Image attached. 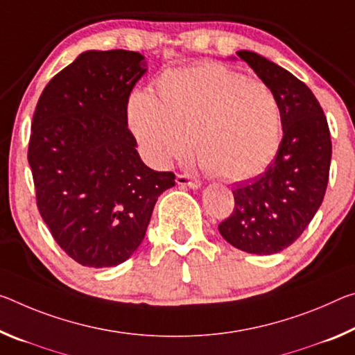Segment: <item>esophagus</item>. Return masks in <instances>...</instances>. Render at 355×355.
I'll return each instance as SVG.
<instances>
[{
	"mask_svg": "<svg viewBox=\"0 0 355 355\" xmlns=\"http://www.w3.org/2000/svg\"><path fill=\"white\" fill-rule=\"evenodd\" d=\"M177 183L180 184V187L189 188V189H199L202 187V183L199 182V180L191 178L188 175H177Z\"/></svg>",
	"mask_w": 355,
	"mask_h": 355,
	"instance_id": "1",
	"label": "esophagus"
}]
</instances>
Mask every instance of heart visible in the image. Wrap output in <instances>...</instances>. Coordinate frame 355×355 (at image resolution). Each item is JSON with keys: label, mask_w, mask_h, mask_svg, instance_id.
Wrapping results in <instances>:
<instances>
[{"label": "heart", "mask_w": 355, "mask_h": 355, "mask_svg": "<svg viewBox=\"0 0 355 355\" xmlns=\"http://www.w3.org/2000/svg\"><path fill=\"white\" fill-rule=\"evenodd\" d=\"M128 123L153 166L187 159L194 140L200 167L230 182L266 171L283 137L273 89L216 63L167 72L157 82V96L134 93Z\"/></svg>", "instance_id": "obj_1"}]
</instances>
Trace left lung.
<instances>
[{
    "mask_svg": "<svg viewBox=\"0 0 355 355\" xmlns=\"http://www.w3.org/2000/svg\"><path fill=\"white\" fill-rule=\"evenodd\" d=\"M237 56L277 94L283 140L266 172L234 188V213L218 229L235 248L275 254L300 237L322 204L331 159L330 131L322 107L305 83L250 50H240Z\"/></svg>",
    "mask_w": 355,
    "mask_h": 355,
    "instance_id": "1",
    "label": "left lung"
}]
</instances>
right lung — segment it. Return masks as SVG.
<instances>
[{"instance_id":"add662e5","label":"right lung","mask_w":355,"mask_h":355,"mask_svg":"<svg viewBox=\"0 0 355 355\" xmlns=\"http://www.w3.org/2000/svg\"><path fill=\"white\" fill-rule=\"evenodd\" d=\"M148 71L129 50H87L44 88L28 147L39 213L56 243L85 267H116L142 243L172 172L144 164L128 101Z\"/></svg>"}]
</instances>
